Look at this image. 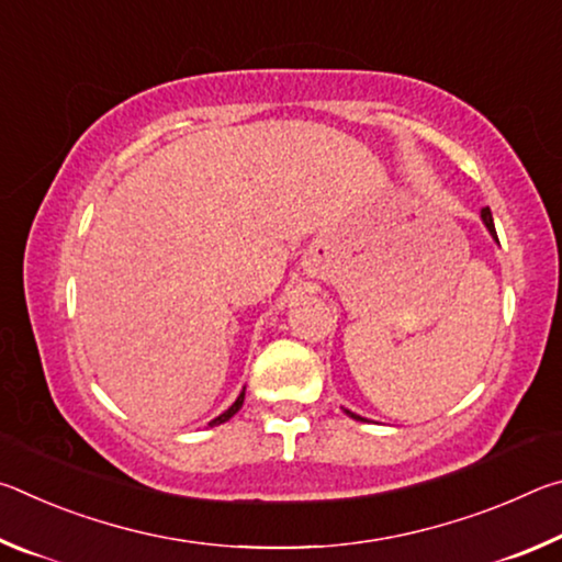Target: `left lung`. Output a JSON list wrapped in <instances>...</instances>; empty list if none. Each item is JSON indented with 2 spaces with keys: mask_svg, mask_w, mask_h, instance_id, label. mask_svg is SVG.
<instances>
[{
  "mask_svg": "<svg viewBox=\"0 0 562 562\" xmlns=\"http://www.w3.org/2000/svg\"><path fill=\"white\" fill-rule=\"evenodd\" d=\"M481 221H483V225H486V231L491 233V237H493V240H496V243H498V235H496V225H493V215H491V211H488V207H483V211H481ZM345 412H347V416H351V418H355V422H367V418H364V416H359V414H355V412H349V408H345Z\"/></svg>",
  "mask_w": 562,
  "mask_h": 562,
  "instance_id": "8db88e82",
  "label": "left lung"
}]
</instances>
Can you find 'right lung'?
I'll use <instances>...</instances> for the list:
<instances>
[{
    "label": "right lung",
    "mask_w": 562,
    "mask_h": 562,
    "mask_svg": "<svg viewBox=\"0 0 562 562\" xmlns=\"http://www.w3.org/2000/svg\"><path fill=\"white\" fill-rule=\"evenodd\" d=\"M243 402H245V389H243V392H240V396H237L235 398V402H233V406L231 408H225V412L221 414V416H215L213 418V422L211 424H207V426H221V424H225L227 422V418H233L237 412H240V406H243Z\"/></svg>",
    "instance_id": "1"
}]
</instances>
